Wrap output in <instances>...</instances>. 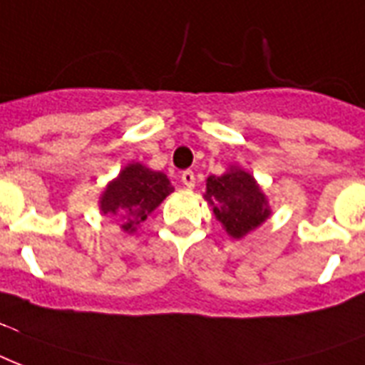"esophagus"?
I'll list each match as a JSON object with an SVG mask.
<instances>
[{"label":"esophagus","instance_id":"esophagus-1","mask_svg":"<svg viewBox=\"0 0 365 365\" xmlns=\"http://www.w3.org/2000/svg\"><path fill=\"white\" fill-rule=\"evenodd\" d=\"M180 182H182L186 188H194V185H196V177H194V171H190V169L182 171V173H180Z\"/></svg>","mask_w":365,"mask_h":365}]
</instances>
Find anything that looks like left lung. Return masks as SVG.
Segmentation results:
<instances>
[{
  "instance_id": "left-lung-1",
  "label": "left lung",
  "mask_w": 365,
  "mask_h": 365,
  "mask_svg": "<svg viewBox=\"0 0 365 365\" xmlns=\"http://www.w3.org/2000/svg\"><path fill=\"white\" fill-rule=\"evenodd\" d=\"M205 200L213 205V213L232 238L245 236L270 215L255 179L236 168L221 177H209Z\"/></svg>"
}]
</instances>
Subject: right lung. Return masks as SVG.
<instances>
[{
    "mask_svg": "<svg viewBox=\"0 0 365 365\" xmlns=\"http://www.w3.org/2000/svg\"><path fill=\"white\" fill-rule=\"evenodd\" d=\"M171 192L173 186L165 175L131 163L110 182L101 197V209L104 215L114 217L125 232H133Z\"/></svg>",
    "mask_w": 365,
    "mask_h": 365,
    "instance_id": "obj_1",
    "label": "right lung"
}]
</instances>
